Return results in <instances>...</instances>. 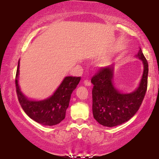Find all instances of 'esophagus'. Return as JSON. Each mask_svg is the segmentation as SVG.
Segmentation results:
<instances>
[{"label": "esophagus", "mask_w": 159, "mask_h": 159, "mask_svg": "<svg viewBox=\"0 0 159 159\" xmlns=\"http://www.w3.org/2000/svg\"><path fill=\"white\" fill-rule=\"evenodd\" d=\"M83 83H84V85L86 86H91V83L88 80H85L84 81H83Z\"/></svg>", "instance_id": "34e87169"}]
</instances>
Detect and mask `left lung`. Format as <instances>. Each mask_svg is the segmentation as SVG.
Instances as JSON below:
<instances>
[{
	"label": "left lung",
	"instance_id": "1",
	"mask_svg": "<svg viewBox=\"0 0 159 159\" xmlns=\"http://www.w3.org/2000/svg\"><path fill=\"white\" fill-rule=\"evenodd\" d=\"M144 65L139 87L130 93H122L113 83L114 66L101 68L93 76V114L94 118L107 127H114L128 121L138 111L147 89L148 62L141 48L137 55Z\"/></svg>",
	"mask_w": 159,
	"mask_h": 159
}]
</instances>
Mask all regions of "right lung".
Instances as JSON below:
<instances>
[{
	"label": "right lung",
	"instance_id": "add662e5",
	"mask_svg": "<svg viewBox=\"0 0 159 159\" xmlns=\"http://www.w3.org/2000/svg\"><path fill=\"white\" fill-rule=\"evenodd\" d=\"M20 60L15 77L16 92L21 108L31 119L43 125H55L65 118L71 93L80 82V77L66 76L52 96L41 101L30 100L21 92L18 85Z\"/></svg>",
	"mask_w": 159,
	"mask_h": 159
}]
</instances>
